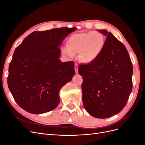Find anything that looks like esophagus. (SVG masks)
<instances>
[{
    "label": "esophagus",
    "instance_id": "1",
    "mask_svg": "<svg viewBox=\"0 0 145 145\" xmlns=\"http://www.w3.org/2000/svg\"><path fill=\"white\" fill-rule=\"evenodd\" d=\"M74 69H75L76 73H78V65L77 64H75V65H74Z\"/></svg>",
    "mask_w": 145,
    "mask_h": 145
}]
</instances>
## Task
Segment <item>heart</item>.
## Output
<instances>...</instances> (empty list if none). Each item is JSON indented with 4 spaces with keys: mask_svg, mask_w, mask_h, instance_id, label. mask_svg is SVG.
<instances>
[{
    "mask_svg": "<svg viewBox=\"0 0 145 145\" xmlns=\"http://www.w3.org/2000/svg\"><path fill=\"white\" fill-rule=\"evenodd\" d=\"M103 35L98 31L79 33L74 34L67 41V48L63 52L70 57L80 53L82 62L89 63L97 59L105 46Z\"/></svg>",
    "mask_w": 145,
    "mask_h": 145,
    "instance_id": "obj_1",
    "label": "heart"
}]
</instances>
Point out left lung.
Wrapping results in <instances>:
<instances>
[{
  "label": "left lung",
  "instance_id": "8db88e82",
  "mask_svg": "<svg viewBox=\"0 0 145 145\" xmlns=\"http://www.w3.org/2000/svg\"><path fill=\"white\" fill-rule=\"evenodd\" d=\"M107 36L98 57L88 64H80L78 73L83 78V104L91 116L111 117L126 105L133 89V68L128 52L123 43L106 30Z\"/></svg>",
  "mask_w": 145,
  "mask_h": 145
}]
</instances>
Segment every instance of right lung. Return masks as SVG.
Here are the masks:
<instances>
[{
	"label": "right lung",
	"instance_id": "1",
	"mask_svg": "<svg viewBox=\"0 0 145 145\" xmlns=\"http://www.w3.org/2000/svg\"><path fill=\"white\" fill-rule=\"evenodd\" d=\"M76 28L33 32L14 52L8 68V85L16 102L29 113L53 110L60 89L75 74L72 61L61 62L59 47Z\"/></svg>",
	"mask_w": 145,
	"mask_h": 145
}]
</instances>
